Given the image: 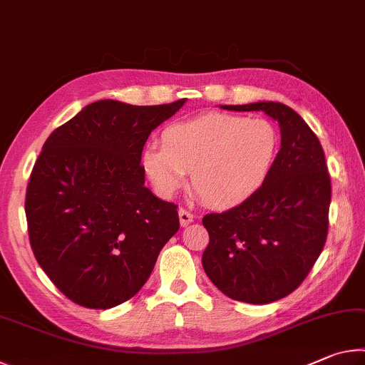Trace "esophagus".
<instances>
[{"label": "esophagus", "instance_id": "34e87169", "mask_svg": "<svg viewBox=\"0 0 365 365\" xmlns=\"http://www.w3.org/2000/svg\"><path fill=\"white\" fill-rule=\"evenodd\" d=\"M178 219H180V225H182V227H187V225L191 224V222H193L195 215L191 214V212L188 211V209L180 207V209H178Z\"/></svg>", "mask_w": 365, "mask_h": 365}]
</instances>
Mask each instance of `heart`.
I'll return each mask as SVG.
<instances>
[{
	"label": "heart",
	"mask_w": 365,
	"mask_h": 365,
	"mask_svg": "<svg viewBox=\"0 0 365 365\" xmlns=\"http://www.w3.org/2000/svg\"><path fill=\"white\" fill-rule=\"evenodd\" d=\"M163 146L141 154L146 175L160 195L170 196L187 182L206 205L230 209L261 190L280 151V135L265 119L206 113L170 123L160 133Z\"/></svg>",
	"instance_id": "heart-1"
}]
</instances>
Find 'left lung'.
Instances as JSON below:
<instances>
[{
  "label": "left lung",
  "mask_w": 365,
  "mask_h": 365,
  "mask_svg": "<svg viewBox=\"0 0 365 365\" xmlns=\"http://www.w3.org/2000/svg\"><path fill=\"white\" fill-rule=\"evenodd\" d=\"M227 110H262L279 122L282 148L264 187L243 205L202 217L206 275L228 298L267 304L298 288L324 250L331 200L317 135L287 104L259 101Z\"/></svg>",
  "instance_id": "1"
}]
</instances>
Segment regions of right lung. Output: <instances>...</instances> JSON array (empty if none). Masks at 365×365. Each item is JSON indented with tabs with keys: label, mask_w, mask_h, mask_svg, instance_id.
Masks as SVG:
<instances>
[{
	"label": "right lung",
	"mask_w": 365,
	"mask_h": 365,
	"mask_svg": "<svg viewBox=\"0 0 365 365\" xmlns=\"http://www.w3.org/2000/svg\"><path fill=\"white\" fill-rule=\"evenodd\" d=\"M185 101H95L43 145L26 195L30 246L78 306L109 309L133 298L180 227L174 202L145 187L140 163L150 133Z\"/></svg>",
	"instance_id": "add662e5"
}]
</instances>
